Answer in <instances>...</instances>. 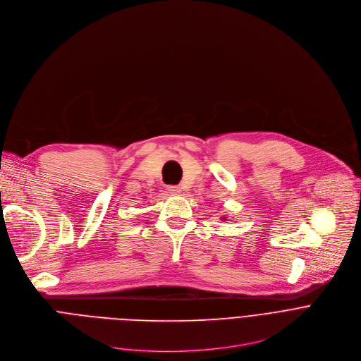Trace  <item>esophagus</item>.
Segmentation results:
<instances>
[{
	"label": "esophagus",
	"instance_id": "obj_1",
	"mask_svg": "<svg viewBox=\"0 0 361 361\" xmlns=\"http://www.w3.org/2000/svg\"><path fill=\"white\" fill-rule=\"evenodd\" d=\"M168 190H169L171 193H173V195H178V193L180 192V188H178V186H169Z\"/></svg>",
	"mask_w": 361,
	"mask_h": 361
}]
</instances>
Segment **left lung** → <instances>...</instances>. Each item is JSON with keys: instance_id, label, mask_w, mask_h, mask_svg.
<instances>
[{"instance_id": "obj_1", "label": "left lung", "mask_w": 361, "mask_h": 361, "mask_svg": "<svg viewBox=\"0 0 361 361\" xmlns=\"http://www.w3.org/2000/svg\"><path fill=\"white\" fill-rule=\"evenodd\" d=\"M222 219H224V221H226V218H225V216H222Z\"/></svg>"}]
</instances>
